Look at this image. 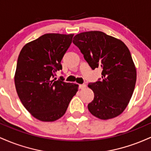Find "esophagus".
I'll list each match as a JSON object with an SVG mask.
<instances>
[{
    "instance_id": "1",
    "label": "esophagus",
    "mask_w": 151,
    "mask_h": 151,
    "mask_svg": "<svg viewBox=\"0 0 151 151\" xmlns=\"http://www.w3.org/2000/svg\"><path fill=\"white\" fill-rule=\"evenodd\" d=\"M79 89H85V88L86 87V84H79Z\"/></svg>"
}]
</instances>
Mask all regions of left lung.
Returning a JSON list of instances; mask_svg holds the SVG:
<instances>
[{"mask_svg":"<svg viewBox=\"0 0 151 151\" xmlns=\"http://www.w3.org/2000/svg\"><path fill=\"white\" fill-rule=\"evenodd\" d=\"M73 43L92 70L102 69L101 80L88 85L94 93L88 104L90 113L102 120L120 115L129 104L136 81V69L129 48L101 31L76 35Z\"/></svg>","mask_w":151,"mask_h":151,"instance_id":"obj_1","label":"left lung"}]
</instances>
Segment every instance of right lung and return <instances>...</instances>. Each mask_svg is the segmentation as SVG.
<instances>
[{
    "label": "right lung",
    "instance_id": "add662e5",
    "mask_svg": "<svg viewBox=\"0 0 151 151\" xmlns=\"http://www.w3.org/2000/svg\"><path fill=\"white\" fill-rule=\"evenodd\" d=\"M74 34L48 33L27 43L18 56L15 85L19 99L32 116L54 121L65 114L79 85L52 79Z\"/></svg>",
    "mask_w": 151,
    "mask_h": 151
}]
</instances>
